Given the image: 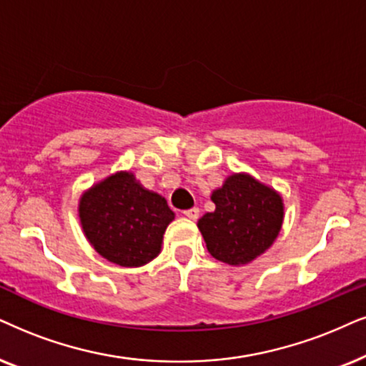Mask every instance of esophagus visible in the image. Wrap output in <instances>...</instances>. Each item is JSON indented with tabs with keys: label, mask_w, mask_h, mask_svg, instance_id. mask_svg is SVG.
<instances>
[{
	"label": "esophagus",
	"mask_w": 366,
	"mask_h": 366,
	"mask_svg": "<svg viewBox=\"0 0 366 366\" xmlns=\"http://www.w3.org/2000/svg\"><path fill=\"white\" fill-rule=\"evenodd\" d=\"M184 216L189 217V219H197L199 217V207H191V209L184 211Z\"/></svg>",
	"instance_id": "1"
}]
</instances>
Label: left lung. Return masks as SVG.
<instances>
[{
	"label": "left lung",
	"instance_id": "8db88e82",
	"mask_svg": "<svg viewBox=\"0 0 366 366\" xmlns=\"http://www.w3.org/2000/svg\"><path fill=\"white\" fill-rule=\"evenodd\" d=\"M216 204L197 221L207 252L233 267L253 262L274 244L284 223V199L247 172L231 174L211 194Z\"/></svg>",
	"mask_w": 366,
	"mask_h": 366
}]
</instances>
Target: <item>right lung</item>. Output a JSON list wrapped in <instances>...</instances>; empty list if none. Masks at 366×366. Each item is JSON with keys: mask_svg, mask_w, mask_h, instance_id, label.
<instances>
[{"mask_svg": "<svg viewBox=\"0 0 366 366\" xmlns=\"http://www.w3.org/2000/svg\"><path fill=\"white\" fill-rule=\"evenodd\" d=\"M174 217L165 197L143 187L127 170L99 180L79 199L87 242L119 267H142L159 257Z\"/></svg>", "mask_w": 366, "mask_h": 366, "instance_id": "obj_1", "label": "right lung"}]
</instances>
